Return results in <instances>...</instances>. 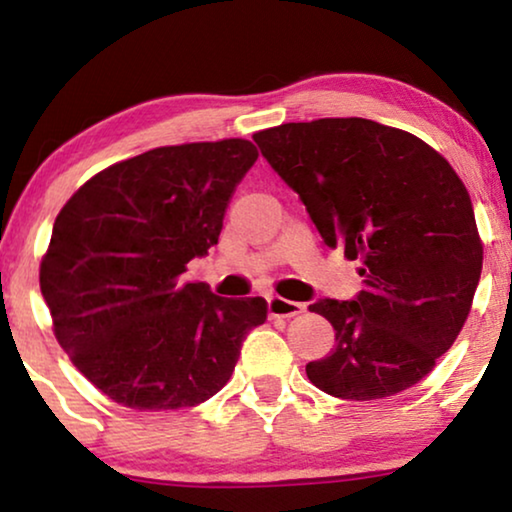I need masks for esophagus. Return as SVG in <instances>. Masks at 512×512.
I'll use <instances>...</instances> for the list:
<instances>
[{"instance_id":"34e87169","label":"esophagus","mask_w":512,"mask_h":512,"mask_svg":"<svg viewBox=\"0 0 512 512\" xmlns=\"http://www.w3.org/2000/svg\"><path fill=\"white\" fill-rule=\"evenodd\" d=\"M305 310L303 303H296V300H286V298H279V296H270L268 298V312L270 317H296Z\"/></svg>"}]
</instances>
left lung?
I'll return each instance as SVG.
<instances>
[{
    "label": "left lung",
    "mask_w": 512,
    "mask_h": 512,
    "mask_svg": "<svg viewBox=\"0 0 512 512\" xmlns=\"http://www.w3.org/2000/svg\"><path fill=\"white\" fill-rule=\"evenodd\" d=\"M254 142L328 247L361 263L359 296L310 305L335 331L310 382L347 401L410 389L457 340L480 282L464 181L419 137L368 118L284 123Z\"/></svg>",
    "instance_id": "8db88e82"
}]
</instances>
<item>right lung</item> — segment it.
I'll use <instances>...</instances> for the list:
<instances>
[{
	"label": "right lung",
	"mask_w": 512,
	"mask_h": 512,
	"mask_svg": "<svg viewBox=\"0 0 512 512\" xmlns=\"http://www.w3.org/2000/svg\"><path fill=\"white\" fill-rule=\"evenodd\" d=\"M256 158L247 139L160 146L95 174L60 209L41 296L60 347L111 401L139 412L207 401L268 317L263 298L181 277L219 242Z\"/></svg>",
	"instance_id": "add662e5"
}]
</instances>
